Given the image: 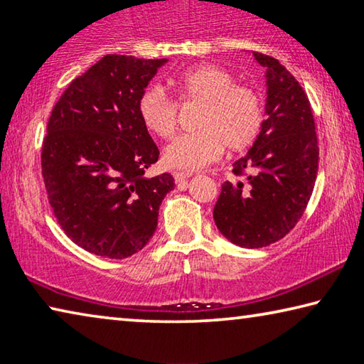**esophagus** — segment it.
Masks as SVG:
<instances>
[{
  "label": "esophagus",
  "instance_id": "obj_1",
  "mask_svg": "<svg viewBox=\"0 0 364 364\" xmlns=\"http://www.w3.org/2000/svg\"><path fill=\"white\" fill-rule=\"evenodd\" d=\"M173 176H175V181L178 184H181V183L186 181V180H189L191 176H193V171H175Z\"/></svg>",
  "mask_w": 364,
  "mask_h": 364
}]
</instances>
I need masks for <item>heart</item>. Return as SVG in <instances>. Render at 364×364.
I'll list each match as a JSON object with an SVG mask.
<instances>
[{
    "instance_id": "1",
    "label": "heart",
    "mask_w": 364,
    "mask_h": 364,
    "mask_svg": "<svg viewBox=\"0 0 364 364\" xmlns=\"http://www.w3.org/2000/svg\"><path fill=\"white\" fill-rule=\"evenodd\" d=\"M167 86L183 102H200L194 133L176 136L164 151L170 168L197 170L217 160L225 147L231 152L255 143L264 122L263 97L255 88L236 85L218 65H194L167 78ZM138 114L147 132L168 138L176 128V102L160 85L141 93Z\"/></svg>"
}]
</instances>
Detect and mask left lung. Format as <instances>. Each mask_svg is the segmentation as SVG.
I'll list each match as a JSON object with an SVG mask.
<instances>
[{"label": "left lung", "mask_w": 364, "mask_h": 364, "mask_svg": "<svg viewBox=\"0 0 364 364\" xmlns=\"http://www.w3.org/2000/svg\"><path fill=\"white\" fill-rule=\"evenodd\" d=\"M267 69L262 132L225 181L213 208L218 231L239 247L260 249L279 241L304 215L318 175V138L304 88L278 59L252 53Z\"/></svg>", "instance_id": "left-lung-1"}]
</instances>
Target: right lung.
<instances>
[{
	"mask_svg": "<svg viewBox=\"0 0 364 364\" xmlns=\"http://www.w3.org/2000/svg\"><path fill=\"white\" fill-rule=\"evenodd\" d=\"M167 59L107 54L73 80L48 122L41 168L58 223L78 247L106 258L136 254L154 236L170 173L144 176L159 149L138 100Z\"/></svg>",
	"mask_w": 364,
	"mask_h": 364,
	"instance_id": "obj_1",
	"label": "right lung"
}]
</instances>
